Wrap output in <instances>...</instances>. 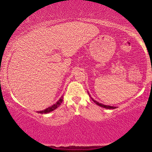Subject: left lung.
Wrapping results in <instances>:
<instances>
[{"mask_svg": "<svg viewBox=\"0 0 152 152\" xmlns=\"http://www.w3.org/2000/svg\"><path fill=\"white\" fill-rule=\"evenodd\" d=\"M88 95H89V96H90V94H88ZM91 99L92 100H93V102L95 103V104H96L98 106H101V107H103V108H105V109H116V106H108V105H104V104H101V103H99V102H96V100H94V99H93V98H91Z\"/></svg>", "mask_w": 152, "mask_h": 152, "instance_id": "left-lung-1", "label": "left lung"}]
</instances>
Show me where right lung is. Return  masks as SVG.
Returning a JSON list of instances; mask_svg holds the SVG:
<instances>
[{
	"mask_svg": "<svg viewBox=\"0 0 152 152\" xmlns=\"http://www.w3.org/2000/svg\"><path fill=\"white\" fill-rule=\"evenodd\" d=\"M63 96L61 97V99H59V100L57 102L56 104H54L53 105H52L51 106H49L48 108H47V109L43 110V111H37L38 113H40V114H47V113H49L50 111H53V110H55L56 109H57V108L59 106L61 105V104L62 102H63Z\"/></svg>",
	"mask_w": 152,
	"mask_h": 152,
	"instance_id": "obj_1",
	"label": "right lung"
}]
</instances>
